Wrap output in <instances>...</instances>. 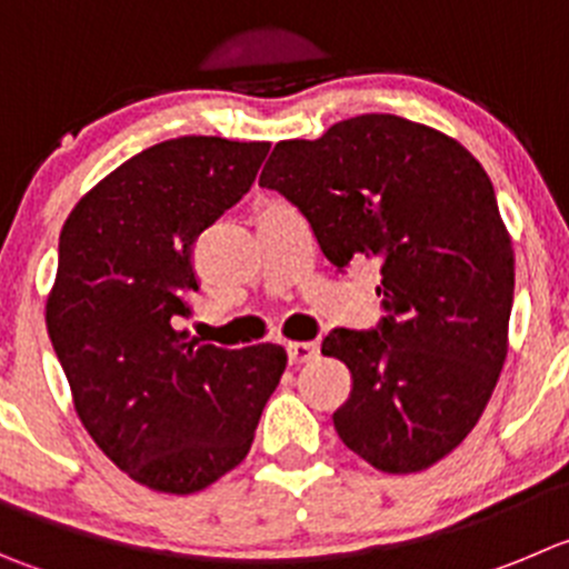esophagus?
Listing matches in <instances>:
<instances>
[{
	"mask_svg": "<svg viewBox=\"0 0 569 569\" xmlns=\"http://www.w3.org/2000/svg\"><path fill=\"white\" fill-rule=\"evenodd\" d=\"M288 357L290 366H301V362H310L318 357V346L316 343H288Z\"/></svg>",
	"mask_w": 569,
	"mask_h": 569,
	"instance_id": "34e87169",
	"label": "esophagus"
}]
</instances>
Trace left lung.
Returning <instances> with one entry per match:
<instances>
[{
  "label": "left lung",
  "instance_id": "left-lung-1",
  "mask_svg": "<svg viewBox=\"0 0 569 569\" xmlns=\"http://www.w3.org/2000/svg\"><path fill=\"white\" fill-rule=\"evenodd\" d=\"M259 187L301 209L335 268L382 264L380 327L321 346L351 371L340 441L388 475L450 456L500 380L513 301L511 237L480 161L436 128L362 113L276 144Z\"/></svg>",
  "mask_w": 569,
  "mask_h": 569
}]
</instances>
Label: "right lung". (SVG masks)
<instances>
[{
	"mask_svg": "<svg viewBox=\"0 0 569 569\" xmlns=\"http://www.w3.org/2000/svg\"><path fill=\"white\" fill-rule=\"evenodd\" d=\"M270 142L178 137L108 172L58 242L47 332L78 419L128 478L194 495L242 463L288 351L187 340L192 246L251 189Z\"/></svg>",
	"mask_w": 569,
	"mask_h": 569,
	"instance_id": "add662e5",
	"label": "right lung"
}]
</instances>
